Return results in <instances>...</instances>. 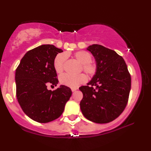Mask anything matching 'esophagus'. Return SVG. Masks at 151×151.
<instances>
[{"instance_id": "34e87169", "label": "esophagus", "mask_w": 151, "mask_h": 151, "mask_svg": "<svg viewBox=\"0 0 151 151\" xmlns=\"http://www.w3.org/2000/svg\"><path fill=\"white\" fill-rule=\"evenodd\" d=\"M77 88H71V90H72V91L73 92H75V91H76V90H77Z\"/></svg>"}]
</instances>
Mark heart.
<instances>
[{
	"label": "heart",
	"mask_w": 151,
	"mask_h": 151,
	"mask_svg": "<svg viewBox=\"0 0 151 151\" xmlns=\"http://www.w3.org/2000/svg\"><path fill=\"white\" fill-rule=\"evenodd\" d=\"M69 53H60L57 55L54 60V68L57 73H61L64 70L65 65ZM74 57L78 62L82 64L83 69L89 76H93L97 70L96 65L92 62V55L90 52L86 50H79L74 53ZM87 80V78L84 74L78 75H70L65 74L60 76V81L63 85L70 88H77Z\"/></svg>",
	"instance_id": "heart-1"
}]
</instances>
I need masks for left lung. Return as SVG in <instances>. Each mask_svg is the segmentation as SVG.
Masks as SVG:
<instances>
[{
    "label": "left lung",
    "mask_w": 151,
    "mask_h": 151,
    "mask_svg": "<svg viewBox=\"0 0 151 151\" xmlns=\"http://www.w3.org/2000/svg\"><path fill=\"white\" fill-rule=\"evenodd\" d=\"M93 54L97 70L87 86L79 89L83 94L80 103L85 118L96 123L116 119L126 107L131 78L123 58L114 50L100 45L86 48Z\"/></svg>",
    "instance_id": "obj_1"
}]
</instances>
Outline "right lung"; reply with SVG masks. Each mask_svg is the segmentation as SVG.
Here are the masks:
<instances>
[{
	"mask_svg": "<svg viewBox=\"0 0 151 151\" xmlns=\"http://www.w3.org/2000/svg\"><path fill=\"white\" fill-rule=\"evenodd\" d=\"M63 52L52 45H42L30 50L20 60L15 73L17 98L27 115L40 123L54 121L63 114L72 94L65 85L52 91L47 86L58 83L54 60Z\"/></svg>",
	"mask_w": 151,
	"mask_h": 151,
	"instance_id": "obj_1",
	"label": "right lung"
}]
</instances>
